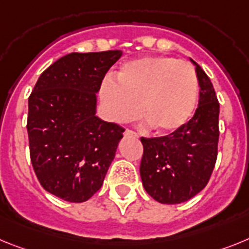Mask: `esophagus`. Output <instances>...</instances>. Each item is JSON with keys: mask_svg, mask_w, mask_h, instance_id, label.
<instances>
[{"mask_svg": "<svg viewBox=\"0 0 249 249\" xmlns=\"http://www.w3.org/2000/svg\"><path fill=\"white\" fill-rule=\"evenodd\" d=\"M124 135L125 137H129V138H138V134L133 130H129V129H126V130H125Z\"/></svg>", "mask_w": 249, "mask_h": 249, "instance_id": "34e87169", "label": "esophagus"}]
</instances>
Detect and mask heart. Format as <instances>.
<instances>
[{
  "instance_id": "obj_1",
  "label": "heart",
  "mask_w": 249,
  "mask_h": 249,
  "mask_svg": "<svg viewBox=\"0 0 249 249\" xmlns=\"http://www.w3.org/2000/svg\"><path fill=\"white\" fill-rule=\"evenodd\" d=\"M118 83L107 79L100 98L107 118L129 123L139 115L157 133L180 129L196 109L199 84L194 68L166 56H146L122 66Z\"/></svg>"
}]
</instances>
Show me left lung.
Segmentation results:
<instances>
[{
    "label": "left lung",
    "mask_w": 249,
    "mask_h": 249,
    "mask_svg": "<svg viewBox=\"0 0 249 249\" xmlns=\"http://www.w3.org/2000/svg\"><path fill=\"white\" fill-rule=\"evenodd\" d=\"M192 62L200 86L193 118L169 135L140 139L142 185L163 204H179L196 196L208 184L217 161L219 103L211 79Z\"/></svg>",
    "instance_id": "obj_1"
}]
</instances>
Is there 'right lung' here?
<instances>
[{"mask_svg":"<svg viewBox=\"0 0 249 249\" xmlns=\"http://www.w3.org/2000/svg\"><path fill=\"white\" fill-rule=\"evenodd\" d=\"M122 53H69L41 73L30 95V158L40 184L57 198L85 202L103 185L125 129L95 115L96 92Z\"/></svg>","mask_w":249,"mask_h":249,"instance_id":"right-lung-1","label":"right lung"}]
</instances>
